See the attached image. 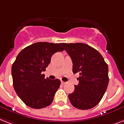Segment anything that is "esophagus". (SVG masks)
<instances>
[{
	"instance_id": "obj_1",
	"label": "esophagus",
	"mask_w": 124,
	"mask_h": 124,
	"mask_svg": "<svg viewBox=\"0 0 124 124\" xmlns=\"http://www.w3.org/2000/svg\"><path fill=\"white\" fill-rule=\"evenodd\" d=\"M67 83V82H65V81H61V83H62V85H64L65 83Z\"/></svg>"
}]
</instances>
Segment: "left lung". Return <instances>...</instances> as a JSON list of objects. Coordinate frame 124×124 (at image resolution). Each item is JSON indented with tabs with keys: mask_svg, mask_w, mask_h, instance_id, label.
I'll use <instances>...</instances> for the list:
<instances>
[{
	"mask_svg": "<svg viewBox=\"0 0 124 124\" xmlns=\"http://www.w3.org/2000/svg\"><path fill=\"white\" fill-rule=\"evenodd\" d=\"M72 60V72H78V85L69 101L79 109L92 108L100 102L109 82L108 66L100 53L84 43H61Z\"/></svg>",
	"mask_w": 124,
	"mask_h": 124,
	"instance_id": "1",
	"label": "left lung"
}]
</instances>
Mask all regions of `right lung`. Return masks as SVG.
<instances>
[{"label": "right lung", "instance_id": "add662e5", "mask_svg": "<svg viewBox=\"0 0 124 124\" xmlns=\"http://www.w3.org/2000/svg\"><path fill=\"white\" fill-rule=\"evenodd\" d=\"M64 50L61 43L39 42L19 53L11 68L13 86L26 105L41 109L52 104L60 80L45 79L43 72L46 71L52 55Z\"/></svg>", "mask_w": 124, "mask_h": 124}]
</instances>
